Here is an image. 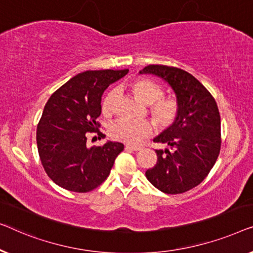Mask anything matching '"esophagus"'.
<instances>
[{"mask_svg": "<svg viewBox=\"0 0 253 253\" xmlns=\"http://www.w3.org/2000/svg\"><path fill=\"white\" fill-rule=\"evenodd\" d=\"M127 150H131V151H140L141 150V147H137V145H131V144H126L125 147Z\"/></svg>", "mask_w": 253, "mask_h": 253, "instance_id": "esophagus-1", "label": "esophagus"}]
</instances>
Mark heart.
Segmentation results:
<instances>
[{"instance_id":"b5f03b06","label":"heart","mask_w":253,"mask_h":253,"mask_svg":"<svg viewBox=\"0 0 253 253\" xmlns=\"http://www.w3.org/2000/svg\"><path fill=\"white\" fill-rule=\"evenodd\" d=\"M128 88L138 101L149 105L152 119L159 128H169L176 122L180 111L179 102L174 97H163L164 89L161 84L149 79H136L128 84ZM116 101L117 92L115 90L106 92L103 97L101 109L105 117L113 115ZM152 130L154 126L148 120H118L110 127V135L117 141L137 144L148 137Z\"/></svg>"}]
</instances>
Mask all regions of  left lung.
Segmentation results:
<instances>
[{
  "instance_id": "obj_1",
  "label": "left lung",
  "mask_w": 253,
  "mask_h": 253,
  "mask_svg": "<svg viewBox=\"0 0 253 253\" xmlns=\"http://www.w3.org/2000/svg\"><path fill=\"white\" fill-rule=\"evenodd\" d=\"M140 74H154L169 84L180 106L176 122L154 138L169 148L156 150L157 163L145 176L163 193L182 194L198 186L218 158L221 145L218 106L196 78L177 67L148 65Z\"/></svg>"
}]
</instances>
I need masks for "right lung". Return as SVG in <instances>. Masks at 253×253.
<instances>
[{"instance_id":"obj_1","label":"right lung","mask_w":253,"mask_h":253,"mask_svg":"<svg viewBox=\"0 0 253 253\" xmlns=\"http://www.w3.org/2000/svg\"><path fill=\"white\" fill-rule=\"evenodd\" d=\"M128 70L86 71L77 74L48 99L37 130L39 156L48 176L64 189L88 193L109 176L124 144L108 141L87 147L88 131H96L102 95ZM104 138L105 135L98 133Z\"/></svg>"}]
</instances>
